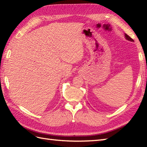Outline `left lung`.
Returning <instances> with one entry per match:
<instances>
[{"instance_id":"8db88e82","label":"left lung","mask_w":147,"mask_h":147,"mask_svg":"<svg viewBox=\"0 0 147 147\" xmlns=\"http://www.w3.org/2000/svg\"><path fill=\"white\" fill-rule=\"evenodd\" d=\"M124 36H125V38H126V40H129V41H131V42H133V41H134V40H133L131 38L130 36H129L128 35H127V34H126V33H125V35H124Z\"/></svg>"}]
</instances>
